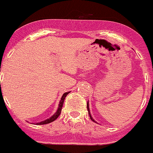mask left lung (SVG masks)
<instances>
[{
  "label": "left lung",
  "mask_w": 153,
  "mask_h": 153,
  "mask_svg": "<svg viewBox=\"0 0 153 153\" xmlns=\"http://www.w3.org/2000/svg\"><path fill=\"white\" fill-rule=\"evenodd\" d=\"M87 109H88V111H89V117H90V119H91L92 121H94L96 123V121L93 119V117H92V115H91V113H90V110H89V102H87Z\"/></svg>",
  "instance_id": "left-lung-1"
}]
</instances>
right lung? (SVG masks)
<instances>
[{"label": "right lung", "mask_w": 153, "mask_h": 153, "mask_svg": "<svg viewBox=\"0 0 153 153\" xmlns=\"http://www.w3.org/2000/svg\"><path fill=\"white\" fill-rule=\"evenodd\" d=\"M70 92H67V93H64L63 94V96H62L61 99L59 100V105H58V108H57L56 111V113L54 114L53 115H52L49 119H47V120H44V121L40 122V123H37V125H43V124H47V123H52L53 122L54 120H56L57 118L59 117V115H60V113H61V110H62V107H63V105H64V99L65 97H67L68 94H69Z\"/></svg>", "instance_id": "right-lung-1"}]
</instances>
